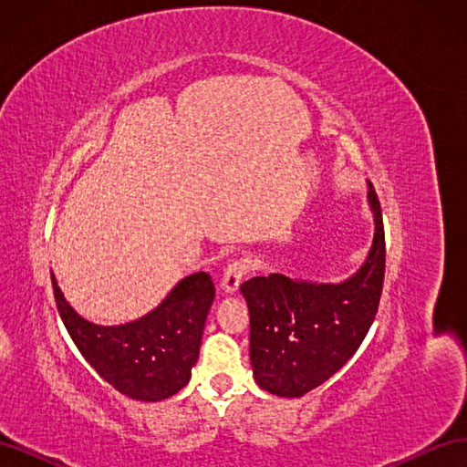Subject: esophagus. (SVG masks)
<instances>
[{"instance_id":"obj_1","label":"esophagus","mask_w":467,"mask_h":467,"mask_svg":"<svg viewBox=\"0 0 467 467\" xmlns=\"http://www.w3.org/2000/svg\"><path fill=\"white\" fill-rule=\"evenodd\" d=\"M247 273V266L242 261H232L228 266H225L223 276H222V290L225 294H235L239 290V285Z\"/></svg>"}]
</instances>
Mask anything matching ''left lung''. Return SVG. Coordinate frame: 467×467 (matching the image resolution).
Masks as SVG:
<instances>
[{
    "instance_id": "1",
    "label": "left lung",
    "mask_w": 467,
    "mask_h": 467,
    "mask_svg": "<svg viewBox=\"0 0 467 467\" xmlns=\"http://www.w3.org/2000/svg\"><path fill=\"white\" fill-rule=\"evenodd\" d=\"M374 239L364 263L338 282L285 273L242 285L249 307L253 378L278 398H302L337 374L358 350L376 317L386 271L381 208L368 181Z\"/></svg>"
}]
</instances>
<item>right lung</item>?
<instances>
[{
  "label": "right lung",
  "instance_id": "obj_1",
  "mask_svg": "<svg viewBox=\"0 0 467 467\" xmlns=\"http://www.w3.org/2000/svg\"><path fill=\"white\" fill-rule=\"evenodd\" d=\"M52 286L69 337L112 388L138 401H163L189 384L216 296L208 273L179 280L151 312L120 325H97L81 317L64 298L54 273Z\"/></svg>",
  "mask_w": 467,
  "mask_h": 467
}]
</instances>
